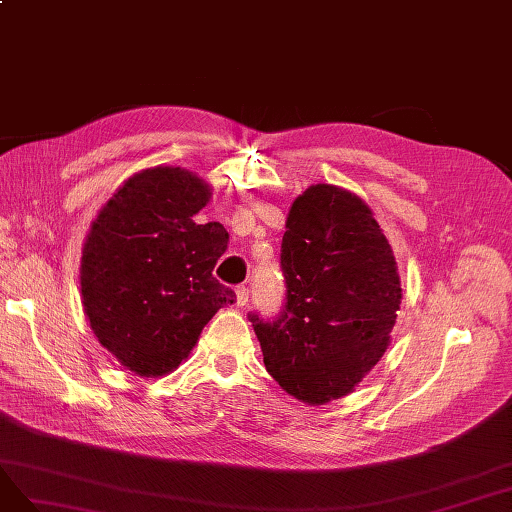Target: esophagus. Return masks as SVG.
Segmentation results:
<instances>
[{"label": "esophagus", "instance_id": "esophagus-1", "mask_svg": "<svg viewBox=\"0 0 512 512\" xmlns=\"http://www.w3.org/2000/svg\"><path fill=\"white\" fill-rule=\"evenodd\" d=\"M249 287H244V285H240L238 289H236V306L238 308H244L246 304H249Z\"/></svg>", "mask_w": 512, "mask_h": 512}]
</instances>
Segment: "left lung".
<instances>
[{
    "label": "left lung",
    "mask_w": 512,
    "mask_h": 512,
    "mask_svg": "<svg viewBox=\"0 0 512 512\" xmlns=\"http://www.w3.org/2000/svg\"><path fill=\"white\" fill-rule=\"evenodd\" d=\"M285 227V308L272 323L251 321L274 381L319 406L351 393L385 355L402 304L398 263L370 206L336 185L295 197Z\"/></svg>",
    "instance_id": "obj_1"
}]
</instances>
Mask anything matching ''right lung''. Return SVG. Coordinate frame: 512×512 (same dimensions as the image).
<instances>
[{
  "instance_id": "obj_1",
  "label": "right lung",
  "mask_w": 512,
  "mask_h": 512,
  "mask_svg": "<svg viewBox=\"0 0 512 512\" xmlns=\"http://www.w3.org/2000/svg\"><path fill=\"white\" fill-rule=\"evenodd\" d=\"M210 195L185 168L140 170L104 204L85 238L87 321L104 349L138 376L174 372L214 312L236 302L212 276L229 234L221 223L193 219Z\"/></svg>"
}]
</instances>
